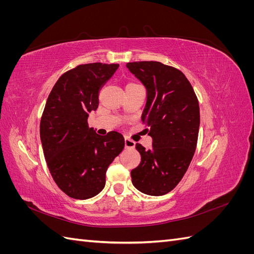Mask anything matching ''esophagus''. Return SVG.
I'll list each match as a JSON object with an SVG mask.
<instances>
[{
  "mask_svg": "<svg viewBox=\"0 0 254 254\" xmlns=\"http://www.w3.org/2000/svg\"><path fill=\"white\" fill-rule=\"evenodd\" d=\"M125 147L126 148H134L135 147V142L130 140V139H125Z\"/></svg>",
  "mask_w": 254,
  "mask_h": 254,
  "instance_id": "34e87169",
  "label": "esophagus"
}]
</instances>
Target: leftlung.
<instances>
[{"label":"left lung","mask_w":254,"mask_h":254,"mask_svg":"<svg viewBox=\"0 0 254 254\" xmlns=\"http://www.w3.org/2000/svg\"><path fill=\"white\" fill-rule=\"evenodd\" d=\"M127 68L146 89L142 122L148 126L152 147L135 148L141 162L131 171L134 188L162 196L176 188L196 150L200 112L193 87L181 71L158 61L128 63Z\"/></svg>","instance_id":"left-lung-1"}]
</instances>
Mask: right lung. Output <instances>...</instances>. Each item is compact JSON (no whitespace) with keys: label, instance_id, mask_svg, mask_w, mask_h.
<instances>
[{"label":"right lung","instance_id":"obj_1","mask_svg":"<svg viewBox=\"0 0 254 254\" xmlns=\"http://www.w3.org/2000/svg\"><path fill=\"white\" fill-rule=\"evenodd\" d=\"M118 67L98 63L76 66L60 76L45 104L40 122L44 158L54 181L72 198L101 193L108 166L124 148L120 132L99 135L88 126L99 91Z\"/></svg>","mask_w":254,"mask_h":254}]
</instances>
